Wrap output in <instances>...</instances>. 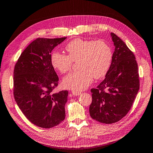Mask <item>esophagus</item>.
<instances>
[{"instance_id": "obj_1", "label": "esophagus", "mask_w": 153, "mask_h": 153, "mask_svg": "<svg viewBox=\"0 0 153 153\" xmlns=\"http://www.w3.org/2000/svg\"><path fill=\"white\" fill-rule=\"evenodd\" d=\"M71 94H73L74 96H79V94H81V92H80V91H72V92H71Z\"/></svg>"}]
</instances>
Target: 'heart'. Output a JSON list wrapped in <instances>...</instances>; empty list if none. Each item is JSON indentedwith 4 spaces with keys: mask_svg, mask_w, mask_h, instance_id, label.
<instances>
[{
    "mask_svg": "<svg viewBox=\"0 0 153 153\" xmlns=\"http://www.w3.org/2000/svg\"><path fill=\"white\" fill-rule=\"evenodd\" d=\"M68 55L54 52L51 63L55 69L65 74L77 62V70L64 77L63 84L65 88L81 91L88 88L93 80L105 76L110 67L112 53L110 46L104 41L85 40L77 38L65 46Z\"/></svg>",
    "mask_w": 153,
    "mask_h": 153,
    "instance_id": "obj_1",
    "label": "heart"
}]
</instances>
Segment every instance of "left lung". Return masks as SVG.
Masks as SVG:
<instances>
[{"instance_id": "8db88e82", "label": "left lung", "mask_w": 153, "mask_h": 153, "mask_svg": "<svg viewBox=\"0 0 153 153\" xmlns=\"http://www.w3.org/2000/svg\"><path fill=\"white\" fill-rule=\"evenodd\" d=\"M115 47L109 70L96 88L91 89L90 114L94 120L112 124L121 120L131 108L140 88L135 56L124 41L111 33Z\"/></svg>"}]
</instances>
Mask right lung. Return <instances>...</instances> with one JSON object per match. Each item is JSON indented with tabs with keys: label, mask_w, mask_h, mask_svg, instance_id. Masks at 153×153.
<instances>
[{
	"label": "right lung",
	"mask_w": 153,
	"mask_h": 153,
	"mask_svg": "<svg viewBox=\"0 0 153 153\" xmlns=\"http://www.w3.org/2000/svg\"><path fill=\"white\" fill-rule=\"evenodd\" d=\"M65 39H36L21 54L14 69L16 104L30 123L44 128L57 126L65 117L68 91L53 92L59 77L51 60L52 50Z\"/></svg>",
	"instance_id": "obj_1"
}]
</instances>
